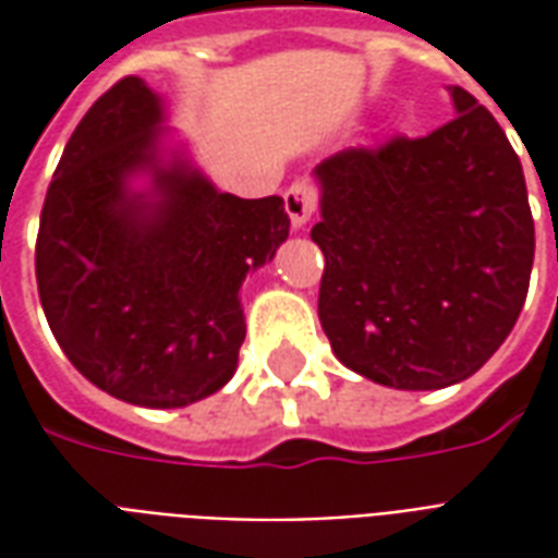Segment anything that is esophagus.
<instances>
[{
    "label": "esophagus",
    "instance_id": "obj_1",
    "mask_svg": "<svg viewBox=\"0 0 558 558\" xmlns=\"http://www.w3.org/2000/svg\"><path fill=\"white\" fill-rule=\"evenodd\" d=\"M283 208L292 220V230H304L316 208V187L311 182H295L283 194Z\"/></svg>",
    "mask_w": 558,
    "mask_h": 558
}]
</instances>
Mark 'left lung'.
Here are the masks:
<instances>
[{
	"instance_id": "1",
	"label": "left lung",
	"mask_w": 558,
	"mask_h": 558,
	"mask_svg": "<svg viewBox=\"0 0 558 558\" xmlns=\"http://www.w3.org/2000/svg\"><path fill=\"white\" fill-rule=\"evenodd\" d=\"M451 101L427 137L343 148L314 170L323 331L350 371L403 391L463 383L502 347L535 256L517 151L466 89Z\"/></svg>"
}]
</instances>
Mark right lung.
Instances as JSON below:
<instances>
[{"mask_svg": "<svg viewBox=\"0 0 558 558\" xmlns=\"http://www.w3.org/2000/svg\"><path fill=\"white\" fill-rule=\"evenodd\" d=\"M160 125L163 104L140 77L92 104L47 187L35 278L53 338L92 386L175 410L235 374L239 292L290 218L280 196L220 194L184 151H163Z\"/></svg>", "mask_w": 558, "mask_h": 558, "instance_id": "1", "label": "right lung"}]
</instances>
